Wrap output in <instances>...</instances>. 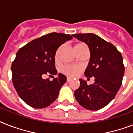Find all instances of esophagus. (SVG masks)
I'll return each instance as SVG.
<instances>
[{
	"instance_id": "34e87169",
	"label": "esophagus",
	"mask_w": 133,
	"mask_h": 133,
	"mask_svg": "<svg viewBox=\"0 0 133 133\" xmlns=\"http://www.w3.org/2000/svg\"><path fill=\"white\" fill-rule=\"evenodd\" d=\"M71 80H72V79H71L70 77H67V81H68V82L70 81Z\"/></svg>"
}]
</instances>
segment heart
I'll list each match as a JSON object with an SVG mask.
<instances>
[{
  "label": "heart",
  "instance_id": "heart-1",
  "mask_svg": "<svg viewBox=\"0 0 133 133\" xmlns=\"http://www.w3.org/2000/svg\"><path fill=\"white\" fill-rule=\"evenodd\" d=\"M83 45H85V44L84 43H79V44H77L75 46V48L77 49V48H80ZM58 52H59V49L56 52V56L58 55ZM81 70H82V68L81 67L75 66V65H64L61 68V72L64 75L71 77H75L78 76L81 73Z\"/></svg>",
  "mask_w": 133,
  "mask_h": 133
}]
</instances>
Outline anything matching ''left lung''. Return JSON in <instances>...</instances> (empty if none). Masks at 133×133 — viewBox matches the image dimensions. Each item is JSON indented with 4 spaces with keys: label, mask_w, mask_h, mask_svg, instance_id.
<instances>
[{
    "label": "left lung",
    "mask_w": 133,
    "mask_h": 133,
    "mask_svg": "<svg viewBox=\"0 0 133 133\" xmlns=\"http://www.w3.org/2000/svg\"><path fill=\"white\" fill-rule=\"evenodd\" d=\"M73 36L88 46L90 58L85 76L95 77V83L89 85L86 81L79 79L80 86L75 90V98L85 109L103 108L115 98L122 85L124 75L122 54L112 43L95 34H77Z\"/></svg>",
    "instance_id": "left-lung-1"
}]
</instances>
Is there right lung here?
Segmentation results:
<instances>
[{
  "instance_id": "obj_1",
  "label": "right lung",
  "mask_w": 133,
  "mask_h": 133,
  "mask_svg": "<svg viewBox=\"0 0 133 133\" xmlns=\"http://www.w3.org/2000/svg\"><path fill=\"white\" fill-rule=\"evenodd\" d=\"M72 38L70 34L52 32L18 50L11 64L12 82L20 98L28 105L43 108L58 97L61 88L66 82V77L59 73L52 81L43 77L57 74L54 58L56 50Z\"/></svg>"
}]
</instances>
